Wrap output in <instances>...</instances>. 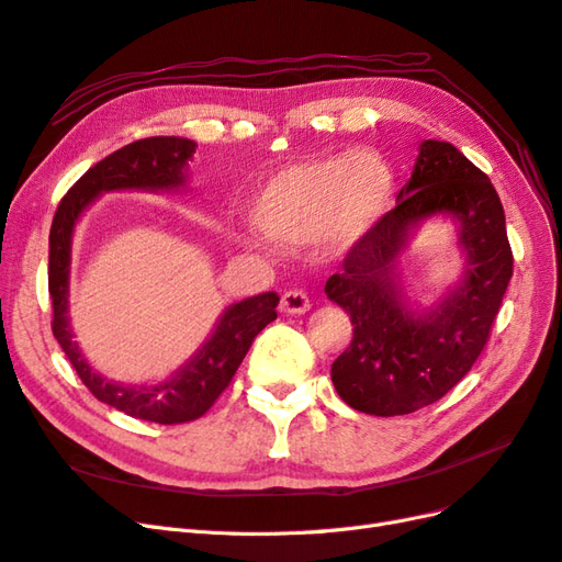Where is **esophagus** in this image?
<instances>
[{"instance_id":"1","label":"esophagus","mask_w":562,"mask_h":562,"mask_svg":"<svg viewBox=\"0 0 562 562\" xmlns=\"http://www.w3.org/2000/svg\"><path fill=\"white\" fill-rule=\"evenodd\" d=\"M311 296H307L305 292H301V289H289V292L282 294V301H280V311L286 313V315H305L307 311H311Z\"/></svg>"}]
</instances>
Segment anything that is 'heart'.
Segmentation results:
<instances>
[{
  "label": "heart",
  "mask_w": 562,
  "mask_h": 562,
  "mask_svg": "<svg viewBox=\"0 0 562 562\" xmlns=\"http://www.w3.org/2000/svg\"><path fill=\"white\" fill-rule=\"evenodd\" d=\"M392 195L394 172L383 156L342 151L270 175L251 198L249 220L270 240L346 251L383 222Z\"/></svg>",
  "instance_id": "1"
}]
</instances>
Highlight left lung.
I'll return each mask as SVG.
<instances>
[{
  "label": "left lung",
  "instance_id": "1",
  "mask_svg": "<svg viewBox=\"0 0 562 562\" xmlns=\"http://www.w3.org/2000/svg\"><path fill=\"white\" fill-rule=\"evenodd\" d=\"M459 228L463 278L431 308L407 307L401 255L427 218ZM514 276L499 195L452 144L425 139L396 207L355 245L324 294L350 315L352 342L331 364L338 396L355 411L406 415L439 402L474 367Z\"/></svg>",
  "mask_w": 562,
  "mask_h": 562
}]
</instances>
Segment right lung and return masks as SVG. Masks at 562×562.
<instances>
[{"mask_svg": "<svg viewBox=\"0 0 562 562\" xmlns=\"http://www.w3.org/2000/svg\"><path fill=\"white\" fill-rule=\"evenodd\" d=\"M198 144L187 137L137 139L100 162L67 191L53 216L48 235V294L53 303V336L95 400L137 420L179 425L201 418L220 400L231 378L266 324L278 317L280 296L266 292L228 305L212 336L184 367L156 385H125L100 375L88 364L69 327L71 238L79 216L98 195L110 191H177L187 187L189 160Z\"/></svg>", "mask_w": 562, "mask_h": 562, "instance_id": "1", "label": "right lung"}]
</instances>
